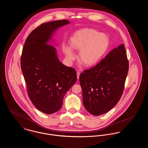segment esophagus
Masks as SVG:
<instances>
[{
	"label": "esophagus",
	"mask_w": 148,
	"mask_h": 148,
	"mask_svg": "<svg viewBox=\"0 0 148 148\" xmlns=\"http://www.w3.org/2000/svg\"><path fill=\"white\" fill-rule=\"evenodd\" d=\"M80 72H79V71H77V79H79V76H80Z\"/></svg>",
	"instance_id": "esophagus-1"
}]
</instances>
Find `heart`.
Returning a JSON list of instances; mask_svg holds the SVG:
<instances>
[{"mask_svg": "<svg viewBox=\"0 0 148 148\" xmlns=\"http://www.w3.org/2000/svg\"><path fill=\"white\" fill-rule=\"evenodd\" d=\"M109 44L107 35L92 29L80 30L70 39L71 48L79 51V62L85 67H91L98 63L106 54ZM64 50L68 60L75 59V54L71 48L65 47Z\"/></svg>", "mask_w": 148, "mask_h": 148, "instance_id": "obj_1", "label": "heart"}]
</instances>
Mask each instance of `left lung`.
I'll return each mask as SVG.
<instances>
[{
    "mask_svg": "<svg viewBox=\"0 0 148 148\" xmlns=\"http://www.w3.org/2000/svg\"><path fill=\"white\" fill-rule=\"evenodd\" d=\"M128 70L127 52L122 44L80 74L83 101L88 112L98 116L115 106L123 93Z\"/></svg>",
    "mask_w": 148,
    "mask_h": 148,
    "instance_id": "8db88e82",
    "label": "left lung"
}]
</instances>
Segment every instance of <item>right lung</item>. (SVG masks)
<instances>
[{"mask_svg": "<svg viewBox=\"0 0 148 148\" xmlns=\"http://www.w3.org/2000/svg\"><path fill=\"white\" fill-rule=\"evenodd\" d=\"M69 23L64 19L42 24L30 33L22 50L21 65L29 97L47 114L61 108L65 94L77 79L75 69L62 63L56 48L47 44L56 29Z\"/></svg>", "mask_w": 148, "mask_h": 148, "instance_id": "1", "label": "right lung"}]
</instances>
